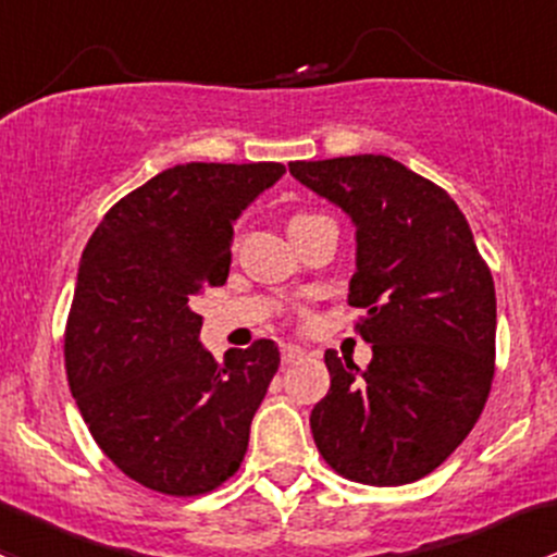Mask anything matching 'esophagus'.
<instances>
[{
    "label": "esophagus",
    "mask_w": 557,
    "mask_h": 557,
    "mask_svg": "<svg viewBox=\"0 0 557 557\" xmlns=\"http://www.w3.org/2000/svg\"><path fill=\"white\" fill-rule=\"evenodd\" d=\"M304 357V352L298 347H283V362L285 366H294V362H298Z\"/></svg>",
    "instance_id": "obj_1"
}]
</instances>
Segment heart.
<instances>
[{
	"label": "heart",
	"instance_id": "1",
	"mask_svg": "<svg viewBox=\"0 0 557 557\" xmlns=\"http://www.w3.org/2000/svg\"><path fill=\"white\" fill-rule=\"evenodd\" d=\"M298 219H307V215H296V219H294V221H298Z\"/></svg>",
	"mask_w": 557,
	"mask_h": 557
}]
</instances>
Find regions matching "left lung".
<instances>
[{"instance_id": "1", "label": "left lung", "mask_w": 557, "mask_h": 557, "mask_svg": "<svg viewBox=\"0 0 557 557\" xmlns=\"http://www.w3.org/2000/svg\"><path fill=\"white\" fill-rule=\"evenodd\" d=\"M290 175L357 226L349 304L373 344L357 368L325 352L331 389L312 408L331 470L366 485L430 475L461 446L488 400L496 294L470 224L441 186L384 154L290 162Z\"/></svg>"}]
</instances>
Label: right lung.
<instances>
[{
  "label": "right lung",
  "mask_w": 557,
  "mask_h": 557,
  "mask_svg": "<svg viewBox=\"0 0 557 557\" xmlns=\"http://www.w3.org/2000/svg\"><path fill=\"white\" fill-rule=\"evenodd\" d=\"M283 173L280 162L168 168L87 239L63 336L69 386L98 448L157 494H208L245 459L280 349L259 338L215 362L191 301L226 283L232 224Z\"/></svg>",
  "instance_id": "obj_1"
}]
</instances>
